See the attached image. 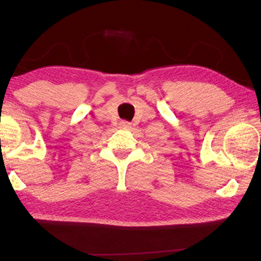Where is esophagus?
<instances>
[{
	"label": "esophagus",
	"mask_w": 261,
	"mask_h": 261,
	"mask_svg": "<svg viewBox=\"0 0 261 261\" xmlns=\"http://www.w3.org/2000/svg\"><path fill=\"white\" fill-rule=\"evenodd\" d=\"M119 127L121 128V129H129V128L132 127V123L128 122V121H121Z\"/></svg>",
	"instance_id": "esophagus-1"
}]
</instances>
